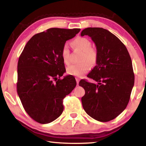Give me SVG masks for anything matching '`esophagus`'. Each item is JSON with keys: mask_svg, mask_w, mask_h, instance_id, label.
I'll list each match as a JSON object with an SVG mask.
<instances>
[{"mask_svg": "<svg viewBox=\"0 0 146 146\" xmlns=\"http://www.w3.org/2000/svg\"><path fill=\"white\" fill-rule=\"evenodd\" d=\"M76 84H77V85H78L79 81H80V78H78V77H76Z\"/></svg>", "mask_w": 146, "mask_h": 146, "instance_id": "1", "label": "esophagus"}]
</instances>
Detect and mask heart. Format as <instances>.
<instances>
[{"label": "heart", "mask_w": 146, "mask_h": 146, "mask_svg": "<svg viewBox=\"0 0 146 146\" xmlns=\"http://www.w3.org/2000/svg\"><path fill=\"white\" fill-rule=\"evenodd\" d=\"M71 45L74 49L82 51L80 62L82 63L73 64L67 68L69 75L81 76L88 73L90 70L91 65L97 64L98 53L95 48H91V42L89 39L84 37H77L71 42ZM70 51L67 45H64L61 49V56L64 62L68 64L70 62Z\"/></svg>", "instance_id": "heart-1"}]
</instances>
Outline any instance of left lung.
<instances>
[{
  "label": "left lung",
  "mask_w": 146,
  "mask_h": 146,
  "mask_svg": "<svg viewBox=\"0 0 146 146\" xmlns=\"http://www.w3.org/2000/svg\"><path fill=\"white\" fill-rule=\"evenodd\" d=\"M80 35H88L97 46V65L88 75L97 84L81 80L85 90L81 98L88 115L100 122L118 117L129 103L135 82L131 58L126 47L115 35L101 28H88Z\"/></svg>",
  "instance_id": "1"
}]
</instances>
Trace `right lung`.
<instances>
[{
  "mask_svg": "<svg viewBox=\"0 0 146 146\" xmlns=\"http://www.w3.org/2000/svg\"><path fill=\"white\" fill-rule=\"evenodd\" d=\"M80 29L49 28L35 34L24 47L17 66V90L26 112L40 123L53 122L64 110L63 99L75 88L65 73L61 49Z\"/></svg>",
  "mask_w": 146,
  "mask_h": 146,
  "instance_id": "1",
  "label": "right lung"
}]
</instances>
